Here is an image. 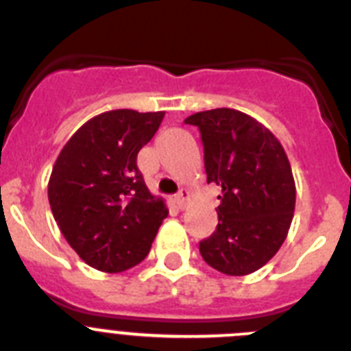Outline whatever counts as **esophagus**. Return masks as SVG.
<instances>
[{
	"instance_id": "obj_1",
	"label": "esophagus",
	"mask_w": 351,
	"mask_h": 351,
	"mask_svg": "<svg viewBox=\"0 0 351 351\" xmlns=\"http://www.w3.org/2000/svg\"><path fill=\"white\" fill-rule=\"evenodd\" d=\"M173 200H176V204H178L179 209H186V206H188V200H190V191L184 190V188H181Z\"/></svg>"
}]
</instances>
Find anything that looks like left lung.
Returning a JSON list of instances; mask_svg holds the SVG:
<instances>
[{
    "instance_id": "1",
    "label": "left lung",
    "mask_w": 351,
    "mask_h": 351,
    "mask_svg": "<svg viewBox=\"0 0 351 351\" xmlns=\"http://www.w3.org/2000/svg\"><path fill=\"white\" fill-rule=\"evenodd\" d=\"M200 130L207 182L221 186L218 226L200 255L226 276H246L278 253L295 210V181L274 133L235 108L186 117Z\"/></svg>"
}]
</instances>
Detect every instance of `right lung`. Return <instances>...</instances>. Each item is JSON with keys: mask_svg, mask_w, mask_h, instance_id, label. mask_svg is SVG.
Here are the masks:
<instances>
[{"mask_svg": "<svg viewBox=\"0 0 351 351\" xmlns=\"http://www.w3.org/2000/svg\"><path fill=\"white\" fill-rule=\"evenodd\" d=\"M165 112L117 108L84 123L61 149L49 179V204L77 255L101 272H123L147 256L165 200L147 190L137 154Z\"/></svg>", "mask_w": 351, "mask_h": 351, "instance_id": "add662e5", "label": "right lung"}]
</instances>
